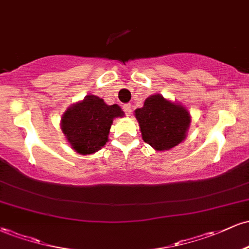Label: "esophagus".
I'll use <instances>...</instances> for the list:
<instances>
[{
    "mask_svg": "<svg viewBox=\"0 0 249 249\" xmlns=\"http://www.w3.org/2000/svg\"><path fill=\"white\" fill-rule=\"evenodd\" d=\"M123 108H124L126 116H130L131 113H132V107H131V104H125L124 107H123Z\"/></svg>",
    "mask_w": 249,
    "mask_h": 249,
    "instance_id": "obj_1",
    "label": "esophagus"
}]
</instances>
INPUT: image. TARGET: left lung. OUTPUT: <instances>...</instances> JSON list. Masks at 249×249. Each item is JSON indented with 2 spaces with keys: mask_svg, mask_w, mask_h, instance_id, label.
<instances>
[{
  "mask_svg": "<svg viewBox=\"0 0 249 249\" xmlns=\"http://www.w3.org/2000/svg\"><path fill=\"white\" fill-rule=\"evenodd\" d=\"M142 141L156 151H168L186 138L191 124L188 110L180 103L166 99L159 93L145 99L134 111Z\"/></svg>",
  "mask_w": 249,
  "mask_h": 249,
  "instance_id": "obj_1",
  "label": "left lung"
}]
</instances>
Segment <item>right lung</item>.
Instances as JSON below:
<instances>
[{
  "label": "right lung",
  "mask_w": 249,
  "mask_h": 249,
  "mask_svg": "<svg viewBox=\"0 0 249 249\" xmlns=\"http://www.w3.org/2000/svg\"><path fill=\"white\" fill-rule=\"evenodd\" d=\"M118 117H124L119 105H107L99 97L88 95L63 113L61 128L73 151L92 154L107 144L113 119Z\"/></svg>",
  "instance_id": "1"
}]
</instances>
